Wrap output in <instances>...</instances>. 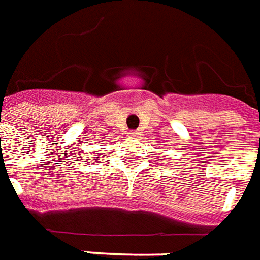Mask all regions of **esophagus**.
I'll use <instances>...</instances> for the list:
<instances>
[{
	"label": "esophagus",
	"mask_w": 260,
	"mask_h": 260,
	"mask_svg": "<svg viewBox=\"0 0 260 260\" xmlns=\"http://www.w3.org/2000/svg\"><path fill=\"white\" fill-rule=\"evenodd\" d=\"M128 137H139V132H130V133H128Z\"/></svg>",
	"instance_id": "34e87169"
}]
</instances>
